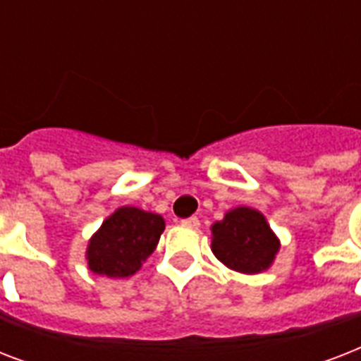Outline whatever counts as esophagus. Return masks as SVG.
I'll use <instances>...</instances> for the list:
<instances>
[{
    "instance_id": "obj_1",
    "label": "esophagus",
    "mask_w": 361,
    "mask_h": 361,
    "mask_svg": "<svg viewBox=\"0 0 361 361\" xmlns=\"http://www.w3.org/2000/svg\"><path fill=\"white\" fill-rule=\"evenodd\" d=\"M181 226H189V228H198L200 226V221L197 217H187V219L181 221Z\"/></svg>"
}]
</instances>
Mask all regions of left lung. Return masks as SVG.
I'll return each instance as SVG.
<instances>
[{"label": "left lung", "mask_w": 361, "mask_h": 361, "mask_svg": "<svg viewBox=\"0 0 361 361\" xmlns=\"http://www.w3.org/2000/svg\"><path fill=\"white\" fill-rule=\"evenodd\" d=\"M281 249L262 212L249 206L228 209L225 217L212 225V251L226 268L255 275L271 268Z\"/></svg>", "instance_id": "obj_1"}]
</instances>
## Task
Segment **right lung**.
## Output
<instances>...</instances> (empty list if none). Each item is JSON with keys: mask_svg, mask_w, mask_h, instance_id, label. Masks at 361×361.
Here are the masks:
<instances>
[{"mask_svg": "<svg viewBox=\"0 0 361 361\" xmlns=\"http://www.w3.org/2000/svg\"><path fill=\"white\" fill-rule=\"evenodd\" d=\"M163 231L164 219L159 214L121 206L87 241V268L112 279L130 277L155 251Z\"/></svg>", "mask_w": 361, "mask_h": 361, "instance_id": "obj_1", "label": "right lung"}]
</instances>
